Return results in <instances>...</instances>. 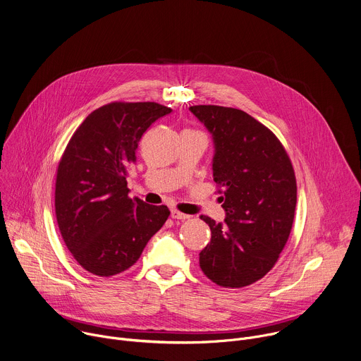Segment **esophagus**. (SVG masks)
<instances>
[{"label": "esophagus", "mask_w": 361, "mask_h": 361, "mask_svg": "<svg viewBox=\"0 0 361 361\" xmlns=\"http://www.w3.org/2000/svg\"><path fill=\"white\" fill-rule=\"evenodd\" d=\"M171 217H173L174 220H187V219H190L188 214L180 213L178 210H173V212H171Z\"/></svg>", "instance_id": "34e87169"}]
</instances>
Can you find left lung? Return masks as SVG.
<instances>
[{"mask_svg":"<svg viewBox=\"0 0 361 361\" xmlns=\"http://www.w3.org/2000/svg\"><path fill=\"white\" fill-rule=\"evenodd\" d=\"M190 111L213 134V176L224 223L207 216L212 240L200 252V267L213 283L241 288L263 279L277 263L291 233L297 202L288 154L264 124L221 106Z\"/></svg>","mask_w":361,"mask_h":361,"instance_id":"left-lung-1","label":"left lung"}]
</instances>
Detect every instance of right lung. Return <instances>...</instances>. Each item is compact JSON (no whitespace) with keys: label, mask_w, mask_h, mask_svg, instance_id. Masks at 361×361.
I'll list each match as a JSON object with an SVG mask.
<instances>
[{"label":"right lung","mask_w":361,"mask_h":361,"mask_svg":"<svg viewBox=\"0 0 361 361\" xmlns=\"http://www.w3.org/2000/svg\"><path fill=\"white\" fill-rule=\"evenodd\" d=\"M173 110L159 102L114 101L94 110L70 138L57 169L56 217L75 262L111 277L134 266L167 221V205L128 197L127 171L142 134Z\"/></svg>","instance_id":"add662e5"}]
</instances>
